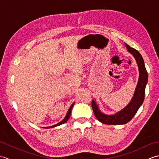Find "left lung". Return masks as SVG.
Masks as SVG:
<instances>
[{"label":"left lung","instance_id":"8db88e82","mask_svg":"<svg viewBox=\"0 0 159 159\" xmlns=\"http://www.w3.org/2000/svg\"><path fill=\"white\" fill-rule=\"evenodd\" d=\"M128 51L130 52L135 58L139 70V79L134 96L130 102L124 109L113 116H107L102 113L98 108L95 101L92 102V107L98 120L100 122L109 125L125 124L130 121L137 112L139 108L142 104L145 98V89L148 82V72L144 65L143 59L141 54L136 49L131 48L126 43Z\"/></svg>","mask_w":159,"mask_h":159}]
</instances>
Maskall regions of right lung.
<instances>
[{"label":"right lung","mask_w":159,"mask_h":159,"mask_svg":"<svg viewBox=\"0 0 159 159\" xmlns=\"http://www.w3.org/2000/svg\"><path fill=\"white\" fill-rule=\"evenodd\" d=\"M73 106H74V104H72V105H71V107H70V109H69L68 111H67V114H66V116L65 118H64V119H63L61 121H60L59 123H58V124H56V125H54V126H49V127H45L44 128H54V127H56V126H59V125H61V124H64V123H66V121H67V120H68V119H69L70 117L71 111H72V109Z\"/></svg>","instance_id":"add662e5"}]
</instances>
